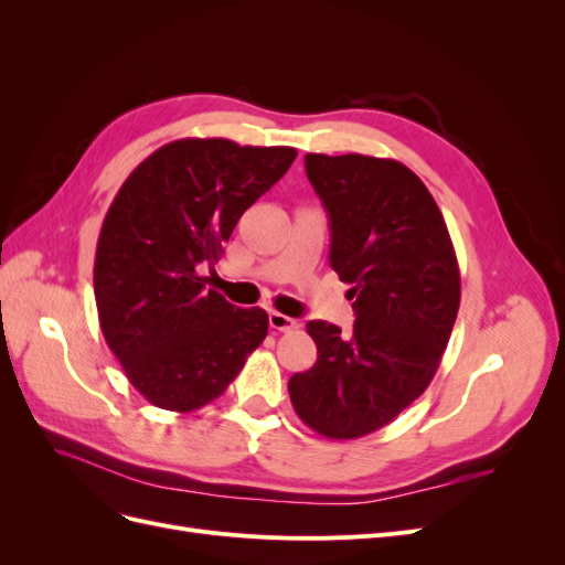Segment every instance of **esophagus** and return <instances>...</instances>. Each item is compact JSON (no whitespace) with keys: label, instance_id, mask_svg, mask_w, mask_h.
<instances>
[{"label":"esophagus","instance_id":"1","mask_svg":"<svg viewBox=\"0 0 565 565\" xmlns=\"http://www.w3.org/2000/svg\"><path fill=\"white\" fill-rule=\"evenodd\" d=\"M268 322H270V328L278 330V332H289V330L297 328V320L295 318H289V316L278 313V311H270L268 313Z\"/></svg>","mask_w":565,"mask_h":565}]
</instances>
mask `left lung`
<instances>
[{
	"label": "left lung",
	"instance_id": "left-lung-1",
	"mask_svg": "<svg viewBox=\"0 0 565 565\" xmlns=\"http://www.w3.org/2000/svg\"><path fill=\"white\" fill-rule=\"evenodd\" d=\"M330 216V266L351 285L349 334L311 320L309 372L289 380L295 413L324 438L382 429L438 370L459 309V266L436 200L415 172L370 156L303 158Z\"/></svg>",
	"mask_w": 565,
	"mask_h": 565
}]
</instances>
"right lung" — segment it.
I'll use <instances>...</instances> for the list:
<instances>
[{
	"label": "right lung",
	"instance_id": "1",
	"mask_svg": "<svg viewBox=\"0 0 565 565\" xmlns=\"http://www.w3.org/2000/svg\"><path fill=\"white\" fill-rule=\"evenodd\" d=\"M287 146L181 139L119 188L98 235L100 330L127 380L152 405L191 413L218 398L268 332L264 309L204 289L243 212L295 162Z\"/></svg>",
	"mask_w": 565,
	"mask_h": 565
}]
</instances>
